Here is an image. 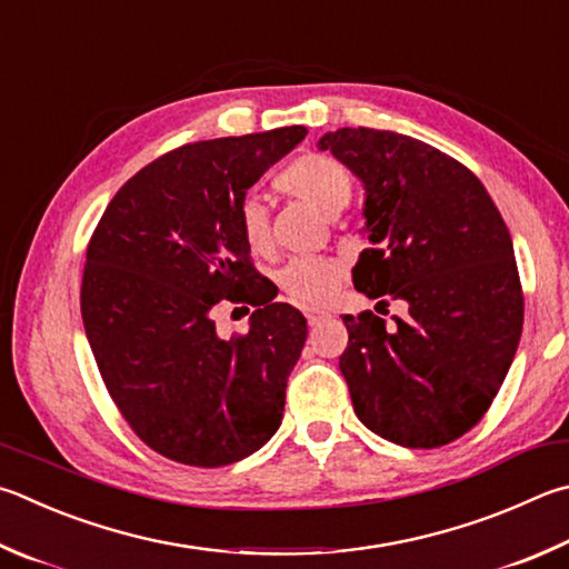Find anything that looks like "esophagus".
Returning a JSON list of instances; mask_svg holds the SVG:
<instances>
[{
    "label": "esophagus",
    "mask_w": 569,
    "mask_h": 569,
    "mask_svg": "<svg viewBox=\"0 0 569 569\" xmlns=\"http://www.w3.org/2000/svg\"><path fill=\"white\" fill-rule=\"evenodd\" d=\"M303 316L308 318V323H311V326H318L320 320H326V318H328V313H326V311H320V308H306Z\"/></svg>",
    "instance_id": "1"
}]
</instances>
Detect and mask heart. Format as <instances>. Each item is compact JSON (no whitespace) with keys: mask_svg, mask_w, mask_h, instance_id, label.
I'll list each match as a JSON object with an SVG mask.
<instances>
[{"mask_svg":"<svg viewBox=\"0 0 569 569\" xmlns=\"http://www.w3.org/2000/svg\"><path fill=\"white\" fill-rule=\"evenodd\" d=\"M276 189L286 196L303 201L318 213L333 219L346 209L353 193V179H350L343 163L326 153H303L293 159L286 169L276 173ZM236 226L243 243L253 253H266L271 249V221L268 209L258 196H243L236 209ZM340 281V266L330 258L306 256L288 261L278 271V283L298 303L318 306L326 303Z\"/></svg>","mask_w":569,"mask_h":569,"instance_id":"heart-1","label":"heart"}]
</instances>
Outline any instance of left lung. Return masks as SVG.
Wrapping results in <instances>:
<instances>
[{"label": "left lung", "mask_w": 569, "mask_h": 569, "mask_svg": "<svg viewBox=\"0 0 569 569\" xmlns=\"http://www.w3.org/2000/svg\"><path fill=\"white\" fill-rule=\"evenodd\" d=\"M318 149L366 189L353 286L378 306H406L392 323L343 316L340 373L356 416L402 448L448 446L488 412L520 343L508 226L480 179L426 141L358 127L328 131Z\"/></svg>", "instance_id": "left-lung-1"}]
</instances>
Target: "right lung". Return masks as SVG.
<instances>
[{"instance_id":"obj_1","label":"right lung","mask_w":569,"mask_h":569,"mask_svg":"<svg viewBox=\"0 0 569 569\" xmlns=\"http://www.w3.org/2000/svg\"><path fill=\"white\" fill-rule=\"evenodd\" d=\"M306 133L283 127L163 153L121 186L91 236L81 278L91 353L123 420L163 458L221 468L281 426L308 326L273 301L236 209ZM223 297L257 306L246 335L214 330Z\"/></svg>"}]
</instances>
